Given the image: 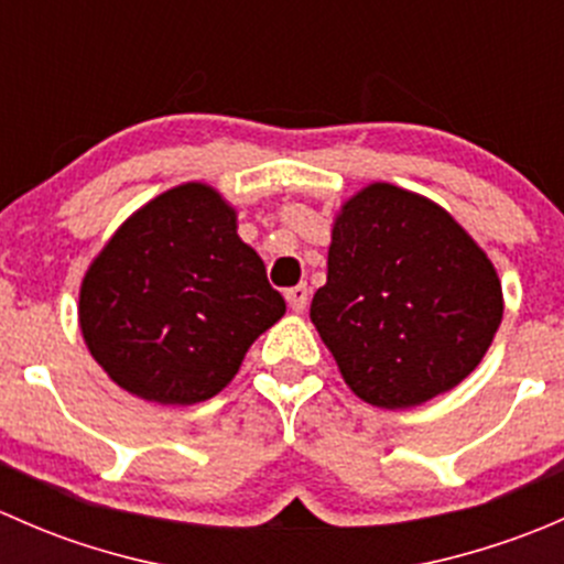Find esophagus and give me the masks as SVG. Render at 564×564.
<instances>
[{"instance_id":"34e87169","label":"esophagus","mask_w":564,"mask_h":564,"mask_svg":"<svg viewBox=\"0 0 564 564\" xmlns=\"http://www.w3.org/2000/svg\"><path fill=\"white\" fill-rule=\"evenodd\" d=\"M308 297H311V289L305 286V283H300V286L289 289V292H286V303H289V308L294 311V314H303L305 305H308Z\"/></svg>"}]
</instances>
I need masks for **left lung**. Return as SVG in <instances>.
<instances>
[{"instance_id":"1","label":"left lung","mask_w":564,"mask_h":564,"mask_svg":"<svg viewBox=\"0 0 564 564\" xmlns=\"http://www.w3.org/2000/svg\"><path fill=\"white\" fill-rule=\"evenodd\" d=\"M502 311L491 259L445 207L390 182L340 204L311 322L357 398L409 409L453 390Z\"/></svg>"}]
</instances>
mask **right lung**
<instances>
[{
  "label": "right lung",
  "mask_w": 564,
  "mask_h": 564,
  "mask_svg": "<svg viewBox=\"0 0 564 564\" xmlns=\"http://www.w3.org/2000/svg\"><path fill=\"white\" fill-rule=\"evenodd\" d=\"M286 314L237 209L182 182L135 209L84 272L78 327L113 384L163 406L218 395Z\"/></svg>",
  "instance_id": "obj_1"
}]
</instances>
